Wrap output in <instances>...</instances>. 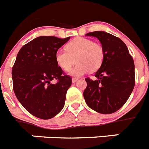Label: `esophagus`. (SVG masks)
I'll return each mask as SVG.
<instances>
[{
	"label": "esophagus",
	"instance_id": "1",
	"mask_svg": "<svg viewBox=\"0 0 149 149\" xmlns=\"http://www.w3.org/2000/svg\"><path fill=\"white\" fill-rule=\"evenodd\" d=\"M77 80H78V78H77V77H73V78H72V83H75Z\"/></svg>",
	"mask_w": 149,
	"mask_h": 149
}]
</instances>
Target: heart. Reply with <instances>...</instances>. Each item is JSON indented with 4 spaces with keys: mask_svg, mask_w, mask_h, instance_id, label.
<instances>
[{
    "mask_svg": "<svg viewBox=\"0 0 149 149\" xmlns=\"http://www.w3.org/2000/svg\"><path fill=\"white\" fill-rule=\"evenodd\" d=\"M65 49L66 51L58 50L55 59L58 65L64 71L71 69L76 60L77 64L70 72L72 75H83L90 70L96 72L103 62L102 47L87 38H74L66 44Z\"/></svg>",
    "mask_w": 149,
    "mask_h": 149,
    "instance_id": "1",
    "label": "heart"
}]
</instances>
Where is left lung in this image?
Masks as SVG:
<instances>
[{"label":"left lung","instance_id":"1","mask_svg":"<svg viewBox=\"0 0 149 149\" xmlns=\"http://www.w3.org/2000/svg\"><path fill=\"white\" fill-rule=\"evenodd\" d=\"M102 44L104 59L95 74L97 79L85 78L87 87L84 97L90 109L101 114H111L120 109L129 99L135 86L133 57L119 38L102 31L87 33Z\"/></svg>","mask_w":149,"mask_h":149}]
</instances>
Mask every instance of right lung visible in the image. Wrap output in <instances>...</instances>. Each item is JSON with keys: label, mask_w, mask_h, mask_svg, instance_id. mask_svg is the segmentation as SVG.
I'll list each match as a JSON object with an SVG mask.
<instances>
[{"label": "right lung", "mask_w": 149, "mask_h": 149, "mask_svg": "<svg viewBox=\"0 0 149 149\" xmlns=\"http://www.w3.org/2000/svg\"><path fill=\"white\" fill-rule=\"evenodd\" d=\"M69 39L38 37L18 53L12 68L13 91L22 105L37 118L50 119L64 107L72 77L58 66L55 55ZM53 79L57 83H52Z\"/></svg>", "instance_id": "right-lung-1"}]
</instances>
